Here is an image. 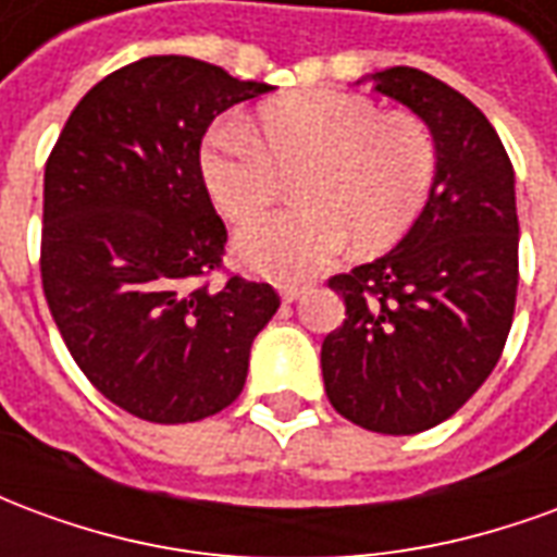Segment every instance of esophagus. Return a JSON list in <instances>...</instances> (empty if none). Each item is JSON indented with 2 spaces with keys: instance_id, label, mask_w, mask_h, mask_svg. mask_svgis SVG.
<instances>
[{
  "instance_id": "34e87169",
  "label": "esophagus",
  "mask_w": 557,
  "mask_h": 557,
  "mask_svg": "<svg viewBox=\"0 0 557 557\" xmlns=\"http://www.w3.org/2000/svg\"><path fill=\"white\" fill-rule=\"evenodd\" d=\"M277 289H280V298H283L286 304H292V301H298L304 292L310 289V283H301V280H289V283H280Z\"/></svg>"
}]
</instances>
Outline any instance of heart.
Segmentation results:
<instances>
[{
	"instance_id": "heart-1",
	"label": "heart",
	"mask_w": 557,
	"mask_h": 557,
	"mask_svg": "<svg viewBox=\"0 0 557 557\" xmlns=\"http://www.w3.org/2000/svg\"><path fill=\"white\" fill-rule=\"evenodd\" d=\"M295 170L301 206L238 235L244 265L271 280L310 277L351 238L361 253L397 244L430 196L435 146L411 115H385L349 91H304L265 103L256 127L220 122L202 148L208 194L232 220L265 211Z\"/></svg>"
}]
</instances>
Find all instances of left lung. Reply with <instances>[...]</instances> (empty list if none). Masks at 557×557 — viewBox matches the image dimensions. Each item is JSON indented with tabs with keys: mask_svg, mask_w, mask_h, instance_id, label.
<instances>
[{
	"mask_svg": "<svg viewBox=\"0 0 557 557\" xmlns=\"http://www.w3.org/2000/svg\"><path fill=\"white\" fill-rule=\"evenodd\" d=\"M430 127L435 178L391 253L331 280L346 319L322 343L331 406L363 430L414 435L466 406L510 334L519 283L516 175L466 95L418 67L358 83Z\"/></svg>",
	"mask_w": 557,
	"mask_h": 557,
	"instance_id": "1",
	"label": "left lung"
}]
</instances>
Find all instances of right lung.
Masks as SVG:
<instances>
[{"instance_id":"add662e5","label":"right lung","mask_w":557,"mask_h":557,"mask_svg":"<svg viewBox=\"0 0 557 557\" xmlns=\"http://www.w3.org/2000/svg\"><path fill=\"white\" fill-rule=\"evenodd\" d=\"M271 89L190 55H148L89 89L47 160V307L86 379L134 418L194 423L232 406L277 313L268 283L196 286L226 244L202 137Z\"/></svg>"}]
</instances>
